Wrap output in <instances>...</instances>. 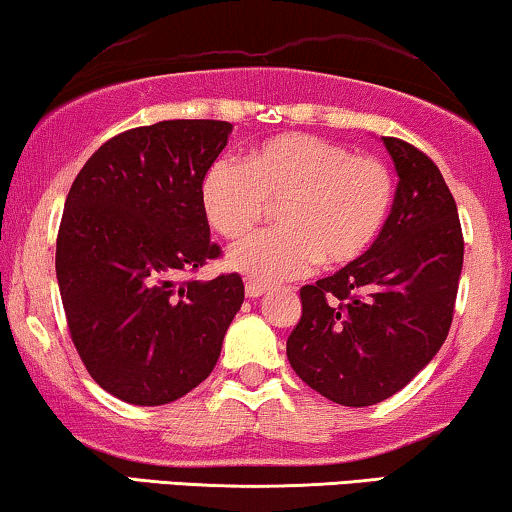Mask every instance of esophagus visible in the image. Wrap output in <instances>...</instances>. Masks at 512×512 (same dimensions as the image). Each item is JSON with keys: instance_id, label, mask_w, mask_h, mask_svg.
Instances as JSON below:
<instances>
[{"instance_id": "1", "label": "esophagus", "mask_w": 512, "mask_h": 512, "mask_svg": "<svg viewBox=\"0 0 512 512\" xmlns=\"http://www.w3.org/2000/svg\"><path fill=\"white\" fill-rule=\"evenodd\" d=\"M265 291H268V286L256 284V282H247V286H244V293H247V298H261Z\"/></svg>"}]
</instances>
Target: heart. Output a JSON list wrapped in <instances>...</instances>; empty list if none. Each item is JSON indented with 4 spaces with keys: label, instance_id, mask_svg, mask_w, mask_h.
<instances>
[{
    "label": "heart",
    "instance_id": "obj_1",
    "mask_svg": "<svg viewBox=\"0 0 512 512\" xmlns=\"http://www.w3.org/2000/svg\"><path fill=\"white\" fill-rule=\"evenodd\" d=\"M394 177L377 158L352 156L328 139L289 132L249 149L244 165L216 160L200 184L212 230L235 240L279 205V230H261L228 251V265L261 284L296 279L319 261L347 265L380 237L394 205Z\"/></svg>",
    "mask_w": 512,
    "mask_h": 512
}]
</instances>
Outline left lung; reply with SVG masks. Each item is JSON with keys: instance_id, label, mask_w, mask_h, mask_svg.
I'll return each mask as SVG.
<instances>
[{"instance_id": "left-lung-1", "label": "left lung", "mask_w": 512, "mask_h": 512, "mask_svg": "<svg viewBox=\"0 0 512 512\" xmlns=\"http://www.w3.org/2000/svg\"><path fill=\"white\" fill-rule=\"evenodd\" d=\"M382 142L398 174L389 219L361 258L300 289L286 340L300 380L347 408L394 396L438 354L464 265L457 202L436 163L403 139Z\"/></svg>"}]
</instances>
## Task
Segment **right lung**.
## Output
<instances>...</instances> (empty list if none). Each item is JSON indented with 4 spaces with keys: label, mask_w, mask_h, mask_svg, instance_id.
<instances>
[{
    "label": "right lung",
    "mask_w": 512,
    "mask_h": 512,
    "mask_svg": "<svg viewBox=\"0 0 512 512\" xmlns=\"http://www.w3.org/2000/svg\"><path fill=\"white\" fill-rule=\"evenodd\" d=\"M226 121H160L111 137L76 174L55 272L90 377L132 405H165L207 380L244 300L242 277L179 282L221 249L200 205Z\"/></svg>",
    "instance_id": "right-lung-1"
}]
</instances>
